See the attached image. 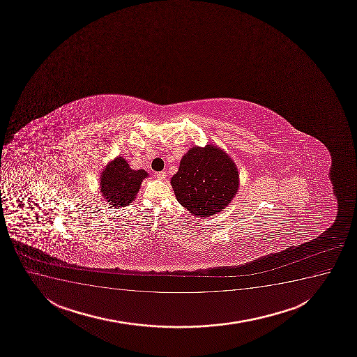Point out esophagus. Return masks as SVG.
<instances>
[{"label": "esophagus", "instance_id": "esophagus-1", "mask_svg": "<svg viewBox=\"0 0 357 357\" xmlns=\"http://www.w3.org/2000/svg\"><path fill=\"white\" fill-rule=\"evenodd\" d=\"M155 176L158 179H160V181H164L165 178H166V172H164V171L156 172Z\"/></svg>", "mask_w": 357, "mask_h": 357}]
</instances>
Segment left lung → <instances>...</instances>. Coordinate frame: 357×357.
Instances as JSON below:
<instances>
[{
	"label": "left lung",
	"instance_id": "8db88e82",
	"mask_svg": "<svg viewBox=\"0 0 357 357\" xmlns=\"http://www.w3.org/2000/svg\"><path fill=\"white\" fill-rule=\"evenodd\" d=\"M176 201L197 218L225 209L239 189V172L226 151L213 144L190 148L171 179Z\"/></svg>",
	"mask_w": 357,
	"mask_h": 357
}]
</instances>
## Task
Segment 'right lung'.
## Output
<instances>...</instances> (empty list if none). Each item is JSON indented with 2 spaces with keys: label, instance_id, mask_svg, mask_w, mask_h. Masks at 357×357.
Returning <instances> with one entry per match:
<instances>
[{
  "label": "right lung",
  "instance_id": "right-lung-1",
  "mask_svg": "<svg viewBox=\"0 0 357 357\" xmlns=\"http://www.w3.org/2000/svg\"><path fill=\"white\" fill-rule=\"evenodd\" d=\"M148 176L144 169L134 171L122 156L106 165L100 176V192L109 206H129L136 198L143 179Z\"/></svg>",
  "mask_w": 357,
  "mask_h": 357
}]
</instances>
